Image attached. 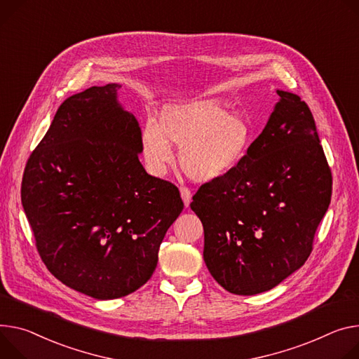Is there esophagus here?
Here are the masks:
<instances>
[{
    "mask_svg": "<svg viewBox=\"0 0 359 359\" xmlns=\"http://www.w3.org/2000/svg\"><path fill=\"white\" fill-rule=\"evenodd\" d=\"M180 196H182V199H183L184 206L189 208V205H190V202H191V193H190V190H189L187 187H180Z\"/></svg>",
    "mask_w": 359,
    "mask_h": 359,
    "instance_id": "1",
    "label": "esophagus"
}]
</instances>
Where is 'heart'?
I'll return each mask as SVG.
<instances>
[{
  "instance_id": "1",
  "label": "heart",
  "mask_w": 359,
  "mask_h": 359,
  "mask_svg": "<svg viewBox=\"0 0 359 359\" xmlns=\"http://www.w3.org/2000/svg\"><path fill=\"white\" fill-rule=\"evenodd\" d=\"M253 140L250 121L227 111L217 100H194L161 110L160 126L149 120L142 132V153L149 172L163 176L179 149L182 172L194 183H210L235 170Z\"/></svg>"
}]
</instances>
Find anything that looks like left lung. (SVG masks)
Returning a JSON list of instances; mask_svg holds the SVG:
<instances>
[{
  "instance_id": "8db88e82",
  "label": "left lung",
  "mask_w": 359,
  "mask_h": 359,
  "mask_svg": "<svg viewBox=\"0 0 359 359\" xmlns=\"http://www.w3.org/2000/svg\"><path fill=\"white\" fill-rule=\"evenodd\" d=\"M262 133L239 166L203 184L191 210L205 231V264L236 295L266 292L298 271L328 210L332 176L301 97L276 90Z\"/></svg>"
}]
</instances>
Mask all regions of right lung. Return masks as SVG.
<instances>
[{"mask_svg":"<svg viewBox=\"0 0 359 359\" xmlns=\"http://www.w3.org/2000/svg\"><path fill=\"white\" fill-rule=\"evenodd\" d=\"M117 83L62 102L29 156L21 202L48 271L95 299H116L153 275L183 210L179 189L139 160L142 130Z\"/></svg>","mask_w":359,"mask_h":359,"instance_id":"obj_1","label":"right lung"}]
</instances>
